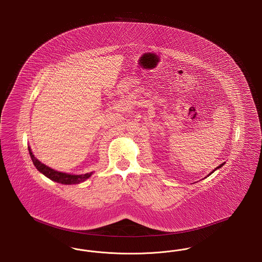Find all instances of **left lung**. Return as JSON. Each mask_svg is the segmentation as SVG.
Segmentation results:
<instances>
[{
  "label": "left lung",
  "instance_id": "obj_1",
  "mask_svg": "<svg viewBox=\"0 0 262 262\" xmlns=\"http://www.w3.org/2000/svg\"><path fill=\"white\" fill-rule=\"evenodd\" d=\"M221 166H223V164H221V165H220V166H219V167H217V168H221ZM216 168H215V169H216ZM212 172H213V171H212ZM212 172H211V173H212ZM209 174H210V173H209Z\"/></svg>",
  "mask_w": 262,
  "mask_h": 262
}]
</instances>
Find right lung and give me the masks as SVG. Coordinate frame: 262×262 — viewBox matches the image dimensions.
<instances>
[{
  "label": "right lung",
  "mask_w": 262,
  "mask_h": 262,
  "mask_svg": "<svg viewBox=\"0 0 262 262\" xmlns=\"http://www.w3.org/2000/svg\"><path fill=\"white\" fill-rule=\"evenodd\" d=\"M29 149V154L32 159V162L34 164V166L37 168V169L42 172V174H45L47 178L52 179L55 182L58 183H62V184H78L81 182H84L85 179L90 178L93 172L90 173H84V174H80V176H74V174H68L65 172H60V171H56L53 168L47 167L46 165H43L39 160H37L35 156L32 153L30 147H28Z\"/></svg>",
  "instance_id": "right-lung-1"
}]
</instances>
